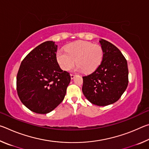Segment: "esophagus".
<instances>
[{"instance_id": "esophagus-1", "label": "esophagus", "mask_w": 149, "mask_h": 149, "mask_svg": "<svg viewBox=\"0 0 149 149\" xmlns=\"http://www.w3.org/2000/svg\"><path fill=\"white\" fill-rule=\"evenodd\" d=\"M70 76H71V79H74L75 76V75L74 74H70Z\"/></svg>"}]
</instances>
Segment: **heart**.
<instances>
[{"mask_svg": "<svg viewBox=\"0 0 149 149\" xmlns=\"http://www.w3.org/2000/svg\"><path fill=\"white\" fill-rule=\"evenodd\" d=\"M104 57V50L101 46L92 42L78 41L69 44L65 50L56 52L58 63L63 70L68 71L75 64L76 70L85 73H92L100 66Z\"/></svg>", "mask_w": 149, "mask_h": 149, "instance_id": "b5f03b06", "label": "heart"}]
</instances>
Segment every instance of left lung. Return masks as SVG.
I'll use <instances>...</instances> for the list:
<instances>
[{
    "mask_svg": "<svg viewBox=\"0 0 149 149\" xmlns=\"http://www.w3.org/2000/svg\"><path fill=\"white\" fill-rule=\"evenodd\" d=\"M104 50L100 66L92 74L83 77L82 91L93 104L103 107L119 100L128 85L127 60L118 48L101 39Z\"/></svg>",
    "mask_w": 149,
    "mask_h": 149,
    "instance_id": "left-lung-1",
    "label": "left lung"
}]
</instances>
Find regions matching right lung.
I'll list each match as a JSON object with an SVG mask.
<instances>
[{"instance_id": "right-lung-1", "label": "right lung", "mask_w": 149, "mask_h": 149, "mask_svg": "<svg viewBox=\"0 0 149 149\" xmlns=\"http://www.w3.org/2000/svg\"><path fill=\"white\" fill-rule=\"evenodd\" d=\"M57 45L44 42L22 60L16 77L17 92L21 102L31 111L47 114L64 100L71 80L56 60Z\"/></svg>"}]
</instances>
